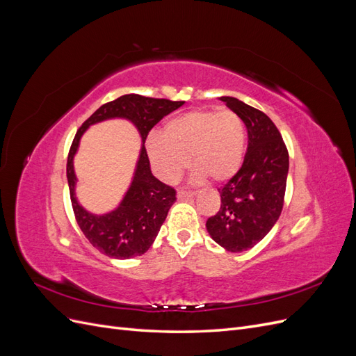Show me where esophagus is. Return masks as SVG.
Instances as JSON below:
<instances>
[{"instance_id": "esophagus-1", "label": "esophagus", "mask_w": 356, "mask_h": 356, "mask_svg": "<svg viewBox=\"0 0 356 356\" xmlns=\"http://www.w3.org/2000/svg\"><path fill=\"white\" fill-rule=\"evenodd\" d=\"M195 191H187V190H178V199H190L195 196Z\"/></svg>"}]
</instances>
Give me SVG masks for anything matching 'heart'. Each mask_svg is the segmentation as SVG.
<instances>
[{"instance_id": "1", "label": "heart", "mask_w": 356, "mask_h": 356, "mask_svg": "<svg viewBox=\"0 0 356 356\" xmlns=\"http://www.w3.org/2000/svg\"><path fill=\"white\" fill-rule=\"evenodd\" d=\"M246 127L234 111L193 110L169 120L163 135L147 138V153L159 178L175 181L191 163L196 178L227 181L243 161Z\"/></svg>"}]
</instances>
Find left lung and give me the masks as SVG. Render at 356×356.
<instances>
[{"mask_svg":"<svg viewBox=\"0 0 356 356\" xmlns=\"http://www.w3.org/2000/svg\"><path fill=\"white\" fill-rule=\"evenodd\" d=\"M248 131L241 169L218 188L220 211L207 221L211 238L230 252H242L272 230L284 208L289 156L281 132L263 111L222 96Z\"/></svg>","mask_w":356,"mask_h":356,"instance_id":"1","label":"left lung"}]
</instances>
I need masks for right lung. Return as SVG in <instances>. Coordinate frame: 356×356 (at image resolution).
<instances>
[{"label":"right lung","mask_w":356,"mask_h":356,"mask_svg":"<svg viewBox=\"0 0 356 356\" xmlns=\"http://www.w3.org/2000/svg\"><path fill=\"white\" fill-rule=\"evenodd\" d=\"M182 104L184 101L148 98V96L135 93L123 95L120 98L101 105L75 134L67 161V178L72 211L83 234L102 254L124 260V258H132L147 252L148 248L153 245L161 224L166 220L169 208L177 200V191L152 174L149 159L145 145L143 144L132 186L126 193L120 207L110 213L99 215V217L89 213L80 207L74 196L75 174L72 159L77 152L83 132L90 124L106 120V118L124 117L138 127L143 143H145L149 131L161 118L179 108Z\"/></svg>","instance_id":"right-lung-1"}]
</instances>
